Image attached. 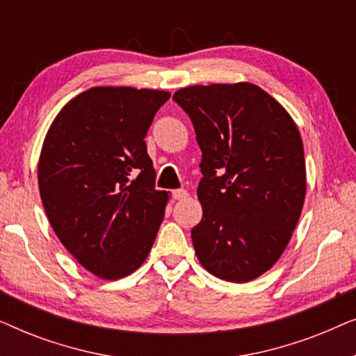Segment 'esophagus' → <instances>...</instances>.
<instances>
[{
	"instance_id": "esophagus-1",
	"label": "esophagus",
	"mask_w": 356,
	"mask_h": 356,
	"mask_svg": "<svg viewBox=\"0 0 356 356\" xmlns=\"http://www.w3.org/2000/svg\"><path fill=\"white\" fill-rule=\"evenodd\" d=\"M186 196H188L186 189H175L173 191V197L177 199V201H181V199H184Z\"/></svg>"
}]
</instances>
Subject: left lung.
<instances>
[{"label": "left lung", "mask_w": 356, "mask_h": 356, "mask_svg": "<svg viewBox=\"0 0 356 356\" xmlns=\"http://www.w3.org/2000/svg\"><path fill=\"white\" fill-rule=\"evenodd\" d=\"M173 100L193 121L202 152L191 230L204 269L245 284L264 274L289 245L303 209V140L284 106L250 82L191 86Z\"/></svg>", "instance_id": "left-lung-1"}]
</instances>
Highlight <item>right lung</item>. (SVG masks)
I'll return each instance as SVG.
<instances>
[{
	"instance_id": "add662e5",
	"label": "right lung",
	"mask_w": 356,
	"mask_h": 356,
	"mask_svg": "<svg viewBox=\"0 0 356 356\" xmlns=\"http://www.w3.org/2000/svg\"><path fill=\"white\" fill-rule=\"evenodd\" d=\"M170 92L92 87L63 106L38 160V189L63 246L118 280L149 256L168 202L155 189L145 134Z\"/></svg>"
}]
</instances>
